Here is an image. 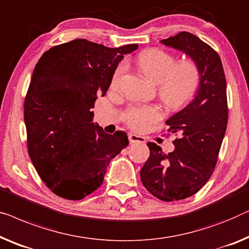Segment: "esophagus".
Wrapping results in <instances>:
<instances>
[{"label": "esophagus", "instance_id": "obj_1", "mask_svg": "<svg viewBox=\"0 0 249 249\" xmlns=\"http://www.w3.org/2000/svg\"><path fill=\"white\" fill-rule=\"evenodd\" d=\"M129 142H130V143H136V142L145 143L146 139L142 136L135 135V133H130V135H129Z\"/></svg>", "mask_w": 249, "mask_h": 249}]
</instances>
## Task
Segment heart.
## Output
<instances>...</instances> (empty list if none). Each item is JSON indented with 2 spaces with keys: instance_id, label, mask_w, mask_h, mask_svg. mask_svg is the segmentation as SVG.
Masks as SVG:
<instances>
[{
  "instance_id": "obj_1",
  "label": "heart",
  "mask_w": 249,
  "mask_h": 249,
  "mask_svg": "<svg viewBox=\"0 0 249 249\" xmlns=\"http://www.w3.org/2000/svg\"><path fill=\"white\" fill-rule=\"evenodd\" d=\"M138 65L150 82L158 84V95L171 109L185 107L196 96L200 85V71L192 60H181L160 49H149L140 53ZM125 71L121 63L114 71L111 86L117 88ZM124 121L135 130L142 131L160 119V111L154 106H133L124 114Z\"/></svg>"
}]
</instances>
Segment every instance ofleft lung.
Segmentation results:
<instances>
[{
    "label": "left lung",
    "instance_id": "left-lung-1",
    "mask_svg": "<svg viewBox=\"0 0 249 249\" xmlns=\"http://www.w3.org/2000/svg\"><path fill=\"white\" fill-rule=\"evenodd\" d=\"M186 53L200 71L194 99L166 121L168 131L178 133L175 149L167 155L148 142L150 155L140 171L147 191L161 201H178L196 194L211 178L228 122L227 83L214 49L196 35L179 32L160 41Z\"/></svg>",
    "mask_w": 249,
    "mask_h": 249
}]
</instances>
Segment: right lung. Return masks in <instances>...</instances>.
<instances>
[{
	"instance_id": "obj_1",
	"label": "right lung",
	"mask_w": 249,
	"mask_h": 249,
	"mask_svg": "<svg viewBox=\"0 0 249 249\" xmlns=\"http://www.w3.org/2000/svg\"><path fill=\"white\" fill-rule=\"evenodd\" d=\"M137 48L75 39L47 50L36 65L24 100L28 153L58 196L81 200L94 192L110 160L128 146L127 133L104 132L91 109L106 95L124 55Z\"/></svg>"
}]
</instances>
